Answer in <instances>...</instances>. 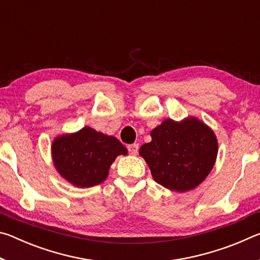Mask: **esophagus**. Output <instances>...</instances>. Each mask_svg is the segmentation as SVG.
Returning a JSON list of instances; mask_svg holds the SVG:
<instances>
[{
  "label": "esophagus",
  "mask_w": 260,
  "mask_h": 260,
  "mask_svg": "<svg viewBox=\"0 0 260 260\" xmlns=\"http://www.w3.org/2000/svg\"><path fill=\"white\" fill-rule=\"evenodd\" d=\"M139 150V144L138 143H133V144H129L128 146V151L131 155H136Z\"/></svg>",
  "instance_id": "esophagus-1"
}]
</instances>
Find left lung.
<instances>
[{"mask_svg":"<svg viewBox=\"0 0 260 260\" xmlns=\"http://www.w3.org/2000/svg\"><path fill=\"white\" fill-rule=\"evenodd\" d=\"M151 142L139 153L157 183L186 192L204 181L218 155V140L204 121L189 116L181 121L167 118L151 131Z\"/></svg>","mask_w":260,"mask_h":260,"instance_id":"8db88e82","label":"left lung"}]
</instances>
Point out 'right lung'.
I'll return each instance as SVG.
<instances>
[{"mask_svg": "<svg viewBox=\"0 0 260 260\" xmlns=\"http://www.w3.org/2000/svg\"><path fill=\"white\" fill-rule=\"evenodd\" d=\"M127 152L117 138L89 126L74 133L57 135L51 144V158L56 171L78 188L102 183L116 158L126 156Z\"/></svg>", "mask_w": 260, "mask_h": 260, "instance_id": "add662e5", "label": "right lung"}]
</instances>
